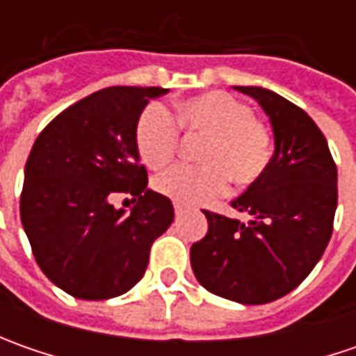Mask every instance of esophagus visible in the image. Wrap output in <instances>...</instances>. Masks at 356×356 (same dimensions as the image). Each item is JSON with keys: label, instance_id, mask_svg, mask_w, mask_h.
Returning <instances> with one entry per match:
<instances>
[{"label": "esophagus", "instance_id": "34e87169", "mask_svg": "<svg viewBox=\"0 0 356 356\" xmlns=\"http://www.w3.org/2000/svg\"><path fill=\"white\" fill-rule=\"evenodd\" d=\"M174 212H176V216H182V213H184V208H182L180 204H174Z\"/></svg>", "mask_w": 356, "mask_h": 356}]
</instances>
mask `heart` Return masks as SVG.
<instances>
[{
	"label": "heart",
	"instance_id": "obj_1",
	"mask_svg": "<svg viewBox=\"0 0 356 356\" xmlns=\"http://www.w3.org/2000/svg\"><path fill=\"white\" fill-rule=\"evenodd\" d=\"M176 118L188 136L204 138L196 162L170 166L154 178V188L182 206L220 196L226 180L250 186L266 172L271 158V132L252 106L224 90H210L176 104ZM180 132L162 104H148L134 129L136 152L148 168L168 164L178 150Z\"/></svg>",
	"mask_w": 356,
	"mask_h": 356
}]
</instances>
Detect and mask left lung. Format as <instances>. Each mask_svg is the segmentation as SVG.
Here are the masks:
<instances>
[{"label":"left lung","mask_w":356,"mask_h":356,"mask_svg":"<svg viewBox=\"0 0 356 356\" xmlns=\"http://www.w3.org/2000/svg\"><path fill=\"white\" fill-rule=\"evenodd\" d=\"M269 117L275 152L266 172L232 202L245 222L204 210L208 234L190 250L196 280L210 293L264 305L317 266L333 234L337 166L327 138L303 108L261 87H236Z\"/></svg>","instance_id":"left-lung-1"}]
</instances>
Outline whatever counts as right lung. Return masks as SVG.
<instances>
[{
	"label": "right lung",
	"mask_w": 356,
	"mask_h": 356,
	"mask_svg": "<svg viewBox=\"0 0 356 356\" xmlns=\"http://www.w3.org/2000/svg\"><path fill=\"white\" fill-rule=\"evenodd\" d=\"M160 87H108L65 108L37 136L25 164L21 224L41 271L76 299H111L143 280L150 248L174 220L148 190L136 120ZM113 193L137 202L127 214Z\"/></svg>",
	"instance_id": "obj_1"
}]
</instances>
